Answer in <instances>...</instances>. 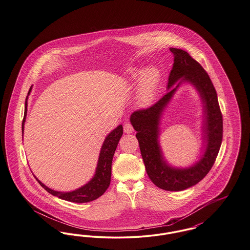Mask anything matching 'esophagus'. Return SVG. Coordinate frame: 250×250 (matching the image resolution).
<instances>
[{"label":"esophagus","instance_id":"obj_1","mask_svg":"<svg viewBox=\"0 0 250 250\" xmlns=\"http://www.w3.org/2000/svg\"><path fill=\"white\" fill-rule=\"evenodd\" d=\"M124 131H125V133H126V134H130V133H132V132L134 131V128H133V126H132V125H131L130 123H125V125H124Z\"/></svg>","mask_w":250,"mask_h":250}]
</instances>
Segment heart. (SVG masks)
I'll list each match as a JSON object with an SVG mask.
<instances>
[{
    "mask_svg": "<svg viewBox=\"0 0 250 250\" xmlns=\"http://www.w3.org/2000/svg\"><path fill=\"white\" fill-rule=\"evenodd\" d=\"M158 80L159 72L155 67H150L145 72L136 71L131 74V83L140 84L137 95V101L140 105L146 106L153 101Z\"/></svg>",
    "mask_w": 250,
    "mask_h": 250,
    "instance_id": "b5f03b06",
    "label": "heart"
}]
</instances>
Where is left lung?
I'll use <instances>...</instances> for the list:
<instances>
[{
	"mask_svg": "<svg viewBox=\"0 0 250 250\" xmlns=\"http://www.w3.org/2000/svg\"><path fill=\"white\" fill-rule=\"evenodd\" d=\"M174 57L168 76L166 95L152 107L133 112L131 125L137 131L146 172L155 186L167 191H182L198 184L214 165L219 152L223 120L212 81L202 65L183 49L170 48ZM194 86L202 99V138L204 151L200 159L187 168L169 166L164 157L159 141L160 122L167 104L183 83Z\"/></svg>",
	"mask_w": 250,
	"mask_h": 250,
	"instance_id": "8db88e82",
	"label": "left lung"
}]
</instances>
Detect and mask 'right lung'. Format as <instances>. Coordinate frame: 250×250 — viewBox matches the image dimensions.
<instances>
[{"label": "right lung", "instance_id": "1", "mask_svg": "<svg viewBox=\"0 0 250 250\" xmlns=\"http://www.w3.org/2000/svg\"><path fill=\"white\" fill-rule=\"evenodd\" d=\"M31 91H32V86L28 92V95H30ZM28 95L25 100V112H24L23 121H22V139H23L24 124L26 120V115H27ZM122 135H123L122 125H118L115 129H113L107 135L100 150L97 166L95 168V175L87 184H85L78 189L69 191V192L53 190L51 188H48L47 186H45L41 181L36 178L35 175L34 176L36 177L37 182L40 184V186L43 188H45L51 195L56 196L62 200H64L67 202H77V203L95 201L105 193V191L107 190L110 184L112 158Z\"/></svg>", "mask_w": 250, "mask_h": 250}]
</instances>
